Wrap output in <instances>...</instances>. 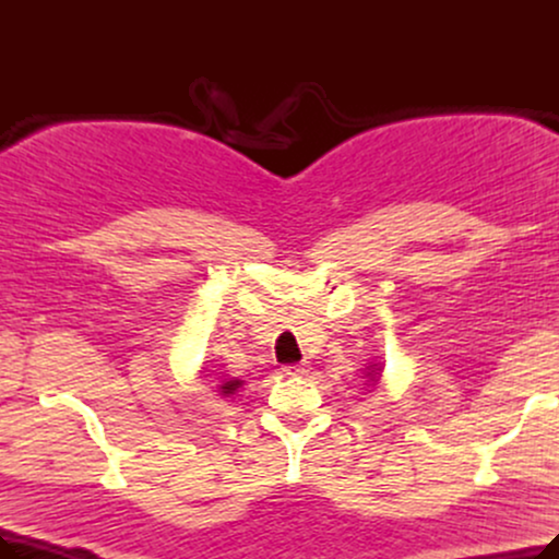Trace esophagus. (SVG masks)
Listing matches in <instances>:
<instances>
[{"mask_svg":"<svg viewBox=\"0 0 559 559\" xmlns=\"http://www.w3.org/2000/svg\"><path fill=\"white\" fill-rule=\"evenodd\" d=\"M283 371L287 376H304L308 371V362H297V365H285Z\"/></svg>","mask_w":559,"mask_h":559,"instance_id":"34e87169","label":"esophagus"}]
</instances>
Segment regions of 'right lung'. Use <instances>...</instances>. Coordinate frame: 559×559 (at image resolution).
Returning a JSON list of instances; mask_svg holds the SVG:
<instances>
[{
	"mask_svg": "<svg viewBox=\"0 0 559 559\" xmlns=\"http://www.w3.org/2000/svg\"><path fill=\"white\" fill-rule=\"evenodd\" d=\"M238 388H242V380H228V383H224L219 390H222L224 396H228V394L238 392Z\"/></svg>",
	"mask_w": 559,
	"mask_h": 559,
	"instance_id": "obj_1",
	"label": "right lung"
}]
</instances>
